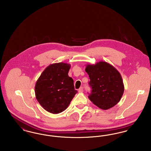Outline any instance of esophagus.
Here are the masks:
<instances>
[{"label":"esophagus","mask_w":151,"mask_h":151,"mask_svg":"<svg viewBox=\"0 0 151 151\" xmlns=\"http://www.w3.org/2000/svg\"><path fill=\"white\" fill-rule=\"evenodd\" d=\"M79 93H82L83 92V87H80L79 89V91H78Z\"/></svg>","instance_id":"1"}]
</instances>
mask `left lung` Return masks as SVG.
Instances as JSON below:
<instances>
[{
  "mask_svg": "<svg viewBox=\"0 0 151 151\" xmlns=\"http://www.w3.org/2000/svg\"><path fill=\"white\" fill-rule=\"evenodd\" d=\"M92 88L88 98L97 107L108 110L116 105L122 98L124 87L122 76L114 66L100 61L95 65H86Z\"/></svg>",
  "mask_w": 151,
  "mask_h": 151,
  "instance_id": "1",
  "label": "left lung"
}]
</instances>
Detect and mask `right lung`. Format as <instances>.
Listing matches in <instances>:
<instances>
[{"label": "right lung", "instance_id": "add662e5", "mask_svg": "<svg viewBox=\"0 0 151 151\" xmlns=\"http://www.w3.org/2000/svg\"><path fill=\"white\" fill-rule=\"evenodd\" d=\"M71 65L56 63L47 66L37 80L36 99L41 106L52 114L60 113L68 108L78 91L68 76Z\"/></svg>", "mask_w": 151, "mask_h": 151}]
</instances>
